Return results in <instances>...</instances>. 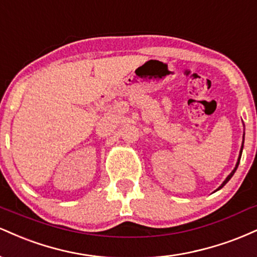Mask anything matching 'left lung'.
Segmentation results:
<instances>
[{"label":"left lung","mask_w":257,"mask_h":257,"mask_svg":"<svg viewBox=\"0 0 257 257\" xmlns=\"http://www.w3.org/2000/svg\"><path fill=\"white\" fill-rule=\"evenodd\" d=\"M243 146H244V135H243V144H241V147H240V152H239V157H238V161H237V163H235V167H234V169L232 170L231 172V174H229L228 176H227V178L225 179V181L222 182V184H221L220 186H219V188H217L216 191H219V190H221V188L223 187V186H225L227 182L229 181V180H231V178L233 175H234V173H235V170H237V168H238V166H239V162H240V157H241V152H243Z\"/></svg>","instance_id":"8db88e82"}]
</instances>
